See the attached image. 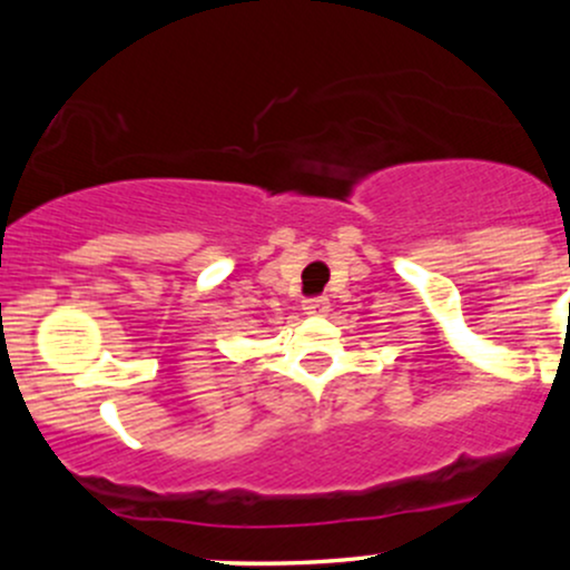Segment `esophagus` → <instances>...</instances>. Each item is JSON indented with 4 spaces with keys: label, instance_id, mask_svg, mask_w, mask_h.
Listing matches in <instances>:
<instances>
[{
    "label": "esophagus",
    "instance_id": "1",
    "mask_svg": "<svg viewBox=\"0 0 570 570\" xmlns=\"http://www.w3.org/2000/svg\"><path fill=\"white\" fill-rule=\"evenodd\" d=\"M326 311H330V299L326 297L305 299V313H311V316H324Z\"/></svg>",
    "mask_w": 570,
    "mask_h": 570
}]
</instances>
